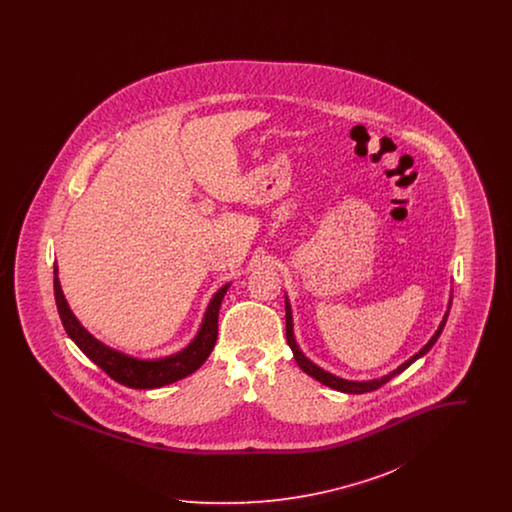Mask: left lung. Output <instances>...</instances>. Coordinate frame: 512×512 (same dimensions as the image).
Masks as SVG:
<instances>
[{"instance_id": "1", "label": "left lung", "mask_w": 512, "mask_h": 512, "mask_svg": "<svg viewBox=\"0 0 512 512\" xmlns=\"http://www.w3.org/2000/svg\"><path fill=\"white\" fill-rule=\"evenodd\" d=\"M449 307H451V301H449ZM449 307H447V313L443 315V320H441L436 334L430 338V341H428L418 353H414L413 357H411L409 361H405L403 365H399L395 370H391L390 374H386V376H382V378H374V380H365V382L345 380V378H340V376H334V374L322 370L320 366L315 365L313 361H309V359L303 355V351L299 349V345H297V341H295V336H293L292 305H290V301H288V295H286V340H288V345L292 347L295 363L299 365V368H301L303 372H307L309 376H313L315 380H318L320 384H324V386H328V388H332V390L343 391V393H366V391L378 390L380 386H384L386 382H390L393 376L401 374L405 368H409V366L413 365L416 359H420L422 355H426V353L432 349V345L438 341L439 334L443 332V326H445L447 317H449Z\"/></svg>"}]
</instances>
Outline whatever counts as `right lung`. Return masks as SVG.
<instances>
[{
    "instance_id": "1",
    "label": "right lung",
    "mask_w": 512,
    "mask_h": 512,
    "mask_svg": "<svg viewBox=\"0 0 512 512\" xmlns=\"http://www.w3.org/2000/svg\"><path fill=\"white\" fill-rule=\"evenodd\" d=\"M53 290H55V303L61 322L69 334V338L80 347V351L107 374L115 382H119L132 390H155L169 386L172 382H178L186 376H190L199 366L207 361L211 355L217 334H219L220 303L224 299V293L230 288V284H224L219 292L213 295L209 301V307L203 315V322L197 330V336L190 341L182 351L161 357V359H136L117 349H111L109 345L96 340L80 322L74 317L59 278L57 267L53 270Z\"/></svg>"
}]
</instances>
